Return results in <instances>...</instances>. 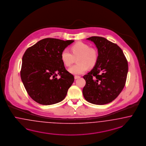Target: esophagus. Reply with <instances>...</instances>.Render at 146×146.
I'll use <instances>...</instances> for the list:
<instances>
[{
    "instance_id": "obj_1",
    "label": "esophagus",
    "mask_w": 146,
    "mask_h": 146,
    "mask_svg": "<svg viewBox=\"0 0 146 146\" xmlns=\"http://www.w3.org/2000/svg\"><path fill=\"white\" fill-rule=\"evenodd\" d=\"M80 76H74V79H78V78H80Z\"/></svg>"
}]
</instances>
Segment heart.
<instances>
[{"label":"heart","mask_w":146,"mask_h":146,"mask_svg":"<svg viewBox=\"0 0 146 146\" xmlns=\"http://www.w3.org/2000/svg\"><path fill=\"white\" fill-rule=\"evenodd\" d=\"M72 54L68 49L61 53V60L64 66H70L76 59L77 64L69 68L73 74H81L88 70V67L93 68L97 64L98 54L97 50L82 42H78L71 47Z\"/></svg>","instance_id":"b5f03b06"}]
</instances>
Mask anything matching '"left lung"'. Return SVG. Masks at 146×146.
Wrapping results in <instances>:
<instances>
[{
  "mask_svg": "<svg viewBox=\"0 0 146 146\" xmlns=\"http://www.w3.org/2000/svg\"><path fill=\"white\" fill-rule=\"evenodd\" d=\"M98 49L97 64L83 76L86 85L83 96L96 105L108 104L116 98L125 86L128 64L121 48L105 38L92 36L87 38Z\"/></svg>",
  "mask_w": 146,
  "mask_h": 146,
  "instance_id": "obj_1",
  "label": "left lung"
}]
</instances>
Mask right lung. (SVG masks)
<instances>
[{
  "label": "right lung",
  "mask_w": 146,
  "mask_h": 146,
  "mask_svg": "<svg viewBox=\"0 0 146 146\" xmlns=\"http://www.w3.org/2000/svg\"><path fill=\"white\" fill-rule=\"evenodd\" d=\"M74 41L46 38L24 52L21 77L27 93L36 102L52 105L66 97L74 78L66 70L60 55Z\"/></svg>",
  "instance_id": "obj_1"
}]
</instances>
